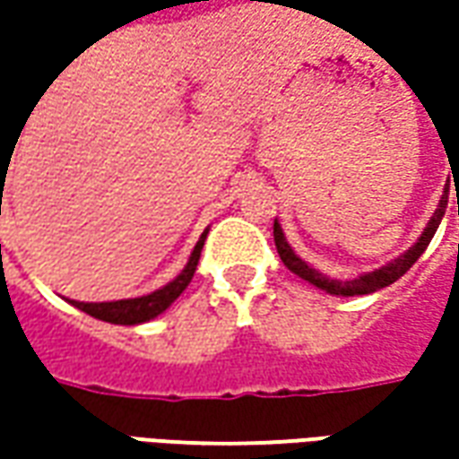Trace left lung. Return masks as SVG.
Segmentation results:
<instances>
[{"label":"left lung","instance_id":"8db88e82","mask_svg":"<svg viewBox=\"0 0 459 459\" xmlns=\"http://www.w3.org/2000/svg\"><path fill=\"white\" fill-rule=\"evenodd\" d=\"M450 168H452V163H450ZM452 178H455V173H452ZM447 191H450V184H447V188H445V196H442V202H439V209L434 212V217L429 220L427 230L421 232V238H419V242H416L414 247H409V250H406V253H403L401 257H396L394 263L383 265V268L373 271V273L360 275V278H355V281H337V278H326V275L316 273L314 268H308L301 257L293 255V250L289 247L286 238H283V232H281V224H278V221L273 224L275 250H278V255H281V260H283V265H286L291 273H296L299 278H304V281H308L311 286H316V289H322V291L332 293V296H362V293L380 291V289H385V286L396 283L398 278L406 273V271L414 265L416 260L421 257V253L427 250V245L432 242L434 232H437V227H439V221H442V217H445V209H447ZM457 204H459V194H457Z\"/></svg>","mask_w":459,"mask_h":459}]
</instances>
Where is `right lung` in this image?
<instances>
[{"label": "right lung", "mask_w": 459, "mask_h": 459, "mask_svg": "<svg viewBox=\"0 0 459 459\" xmlns=\"http://www.w3.org/2000/svg\"><path fill=\"white\" fill-rule=\"evenodd\" d=\"M204 239H206V232L196 242V247H194V253L188 257V263H186L181 275L176 281H170L163 289H158V291L148 293V296H140V299H125V301H104V304L71 301V304L81 308V311H86L89 316L101 319V322H109V325H140V322H148L152 316H158L160 311H166L186 291V286L191 283V278L196 273V265H199V257H202Z\"/></svg>", "instance_id": "add662e5"}]
</instances>
